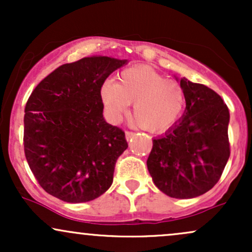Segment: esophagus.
Segmentation results:
<instances>
[{
  "label": "esophagus",
  "instance_id": "34e87169",
  "mask_svg": "<svg viewBox=\"0 0 252 252\" xmlns=\"http://www.w3.org/2000/svg\"><path fill=\"white\" fill-rule=\"evenodd\" d=\"M135 136V132H132V131H126V141H131V138L134 137Z\"/></svg>",
  "mask_w": 252,
  "mask_h": 252
}]
</instances>
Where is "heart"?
<instances>
[{
  "instance_id": "b5f03b06",
  "label": "heart",
  "mask_w": 252,
  "mask_h": 252,
  "mask_svg": "<svg viewBox=\"0 0 252 252\" xmlns=\"http://www.w3.org/2000/svg\"><path fill=\"white\" fill-rule=\"evenodd\" d=\"M100 98L114 122L134 104V122L150 132H163L175 126L186 106V94L180 84L149 67L122 71L116 83L104 84Z\"/></svg>"
}]
</instances>
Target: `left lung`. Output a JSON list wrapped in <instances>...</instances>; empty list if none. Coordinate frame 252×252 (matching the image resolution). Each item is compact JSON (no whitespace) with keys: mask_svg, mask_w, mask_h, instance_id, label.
Instances as JSON below:
<instances>
[{"mask_svg":"<svg viewBox=\"0 0 252 252\" xmlns=\"http://www.w3.org/2000/svg\"><path fill=\"white\" fill-rule=\"evenodd\" d=\"M186 109L175 126L153 140L147 167L155 186L170 198L210 190L230 158V112L212 89L181 78Z\"/></svg>","mask_w":252,"mask_h":252,"instance_id":"8db88e82","label":"left lung"}]
</instances>
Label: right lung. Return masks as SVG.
I'll list each match as a JSON object with an SVG mask.
<instances>
[{
  "label": "right lung",
  "mask_w": 252,
  "mask_h": 252,
  "mask_svg": "<svg viewBox=\"0 0 252 252\" xmlns=\"http://www.w3.org/2000/svg\"><path fill=\"white\" fill-rule=\"evenodd\" d=\"M126 63L94 56L63 63L32 92L25 108V155L48 194L77 204L111 186L128 143L122 129L104 120L100 89Z\"/></svg>",
  "instance_id": "right-lung-1"
}]
</instances>
